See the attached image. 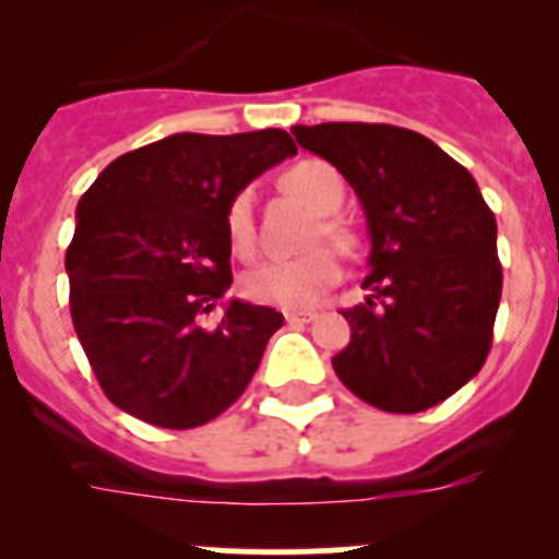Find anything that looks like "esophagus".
<instances>
[{"instance_id":"obj_1","label":"esophagus","mask_w":559,"mask_h":559,"mask_svg":"<svg viewBox=\"0 0 559 559\" xmlns=\"http://www.w3.org/2000/svg\"><path fill=\"white\" fill-rule=\"evenodd\" d=\"M313 319V310H288V313H285V322H288L290 328H305V324H310Z\"/></svg>"}]
</instances>
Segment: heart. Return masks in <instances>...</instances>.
<instances>
[{
	"label": "heart",
	"instance_id": "b5f03b06",
	"mask_svg": "<svg viewBox=\"0 0 559 559\" xmlns=\"http://www.w3.org/2000/svg\"><path fill=\"white\" fill-rule=\"evenodd\" d=\"M283 187L294 199L302 201L316 215H333L344 199V185L333 165L319 159L296 162L283 173ZM226 235L237 254L249 257L254 251V210L251 192H237L226 206ZM324 237L341 249L353 246V235L335 221L324 218L316 226L310 243H322ZM341 280V257L328 246L310 249L290 260H265L243 276V294L257 305H274L283 310L313 308Z\"/></svg>",
	"mask_w": 559,
	"mask_h": 559
}]
</instances>
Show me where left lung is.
<instances>
[{
  "label": "left lung",
  "mask_w": 559,
  "mask_h": 559,
  "mask_svg": "<svg viewBox=\"0 0 559 559\" xmlns=\"http://www.w3.org/2000/svg\"><path fill=\"white\" fill-rule=\"evenodd\" d=\"M290 133L349 181L372 240V294L344 310L349 344L333 358L335 374L383 412L437 406L490 353L503 283L496 215L471 173L417 131L322 122Z\"/></svg>",
  "instance_id": "1"
}]
</instances>
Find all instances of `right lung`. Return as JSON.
I'll list each match as a JSON object with an SVG mask.
<instances>
[{
  "label": "right lung",
  "mask_w": 559,
  "mask_h": 559,
  "mask_svg": "<svg viewBox=\"0 0 559 559\" xmlns=\"http://www.w3.org/2000/svg\"><path fill=\"white\" fill-rule=\"evenodd\" d=\"M288 131L173 133L122 153L78 201L67 249L69 310L88 364L114 406L159 428H195L254 378L283 313L229 299L226 206L294 156Z\"/></svg>",
  "instance_id": "right-lung-1"
}]
</instances>
